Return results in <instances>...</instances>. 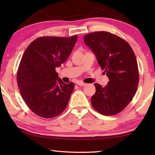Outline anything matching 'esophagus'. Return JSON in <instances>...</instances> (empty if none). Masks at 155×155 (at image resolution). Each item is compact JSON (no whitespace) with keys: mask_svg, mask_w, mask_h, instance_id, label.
<instances>
[{"mask_svg":"<svg viewBox=\"0 0 155 155\" xmlns=\"http://www.w3.org/2000/svg\"><path fill=\"white\" fill-rule=\"evenodd\" d=\"M77 84L78 85H80V86H85V85H86V83H83L82 81H77Z\"/></svg>","mask_w":155,"mask_h":155,"instance_id":"esophagus-1","label":"esophagus"}]
</instances>
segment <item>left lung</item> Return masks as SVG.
I'll list each match as a JSON object with an SVG mask.
<instances>
[{"label": "left lung", "mask_w": 155, "mask_h": 155, "mask_svg": "<svg viewBox=\"0 0 155 155\" xmlns=\"http://www.w3.org/2000/svg\"><path fill=\"white\" fill-rule=\"evenodd\" d=\"M83 39L109 80L104 87L94 84L96 93L91 98V104L103 115L118 114L137 91L139 71L134 52L125 40L106 31L89 33Z\"/></svg>", "instance_id": "left-lung-1"}]
</instances>
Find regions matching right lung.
Wrapping results in <instances>:
<instances>
[{
    "label": "right lung",
    "instance_id": "obj_1",
    "mask_svg": "<svg viewBox=\"0 0 155 155\" xmlns=\"http://www.w3.org/2000/svg\"><path fill=\"white\" fill-rule=\"evenodd\" d=\"M77 40V35L41 37L23 54L17 73L18 88L26 104L39 116L51 118L66 108L74 84L63 82L55 69L66 61Z\"/></svg>",
    "mask_w": 155,
    "mask_h": 155
}]
</instances>
